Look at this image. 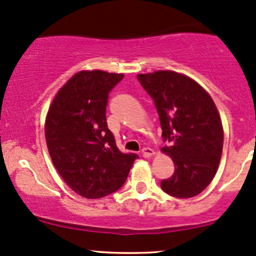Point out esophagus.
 Listing matches in <instances>:
<instances>
[{"mask_svg":"<svg viewBox=\"0 0 256 256\" xmlns=\"http://www.w3.org/2000/svg\"><path fill=\"white\" fill-rule=\"evenodd\" d=\"M142 154L144 158H152V156L155 155V151H154L152 149H150V148H144L142 151Z\"/></svg>","mask_w":256,"mask_h":256,"instance_id":"34e87169","label":"esophagus"}]
</instances>
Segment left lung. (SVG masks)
<instances>
[{
	"instance_id": "1",
	"label": "left lung",
	"mask_w": 256,
	"mask_h": 256,
	"mask_svg": "<svg viewBox=\"0 0 256 256\" xmlns=\"http://www.w3.org/2000/svg\"><path fill=\"white\" fill-rule=\"evenodd\" d=\"M140 84L155 101L162 138L161 151L172 158L174 173L161 180L172 196H196L211 183L224 148V127L210 94L186 74L155 70L138 74Z\"/></svg>"
}]
</instances>
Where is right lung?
I'll return each mask as SVG.
<instances>
[{
	"label": "right lung",
	"instance_id": "add662e5",
	"mask_svg": "<svg viewBox=\"0 0 256 256\" xmlns=\"http://www.w3.org/2000/svg\"><path fill=\"white\" fill-rule=\"evenodd\" d=\"M124 74L80 70L57 92L45 120L54 168L76 194L98 199L123 186L138 156L118 150L107 128L108 92Z\"/></svg>",
	"mask_w": 256,
	"mask_h": 256
}]
</instances>
